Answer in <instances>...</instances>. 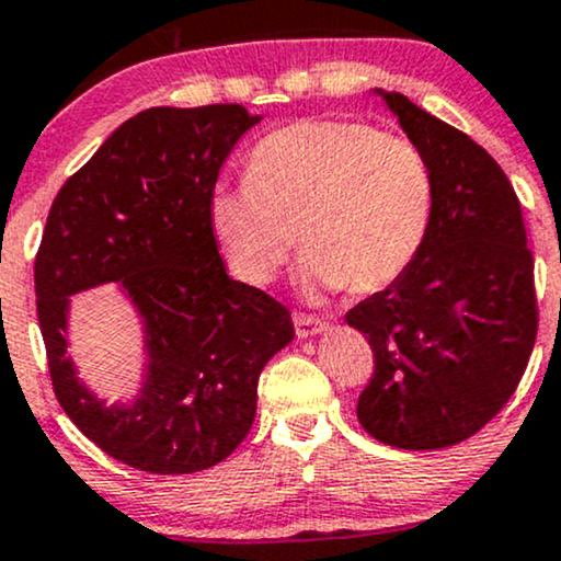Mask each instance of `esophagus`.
<instances>
[{"label":"esophagus","mask_w":561,"mask_h":561,"mask_svg":"<svg viewBox=\"0 0 561 561\" xmlns=\"http://www.w3.org/2000/svg\"><path fill=\"white\" fill-rule=\"evenodd\" d=\"M293 321H295V332H298V337H313V334L324 332L327 327V321L313 317V313H295Z\"/></svg>","instance_id":"esophagus-1"}]
</instances>
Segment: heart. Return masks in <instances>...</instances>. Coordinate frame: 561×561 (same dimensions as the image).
I'll return each instance as SVG.
<instances>
[{"instance_id": "b5f03b06", "label": "heart", "mask_w": 561, "mask_h": 561, "mask_svg": "<svg viewBox=\"0 0 561 561\" xmlns=\"http://www.w3.org/2000/svg\"><path fill=\"white\" fill-rule=\"evenodd\" d=\"M433 210L435 179L420 147L358 121L272 131L250 152L248 179L216 182L208 195L210 231L244 285H268L298 240L308 287L358 295L414 266Z\"/></svg>"}]
</instances>
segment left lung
Wrapping results in <instances>:
<instances>
[{"instance_id": "8db88e82", "label": "left lung", "mask_w": 561, "mask_h": 561, "mask_svg": "<svg viewBox=\"0 0 561 561\" xmlns=\"http://www.w3.org/2000/svg\"><path fill=\"white\" fill-rule=\"evenodd\" d=\"M435 179L430 234L414 266L345 321L369 340L375 375L362 427L405 450L448 448L504 409L538 332L523 208L501 165L459 128L379 92Z\"/></svg>"}]
</instances>
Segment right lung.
Here are the masks:
<instances>
[{"label": "right lung", "mask_w": 561, "mask_h": 561, "mask_svg": "<svg viewBox=\"0 0 561 561\" xmlns=\"http://www.w3.org/2000/svg\"><path fill=\"white\" fill-rule=\"evenodd\" d=\"M259 121L242 105L141 111L49 208L34 282L55 396L94 446L141 472L227 459L255 420L263 366L295 337L279 300L227 274L208 224L218 171ZM107 280L146 327V382L128 407H105L67 358V298Z\"/></svg>", "instance_id": "add662e5"}]
</instances>
